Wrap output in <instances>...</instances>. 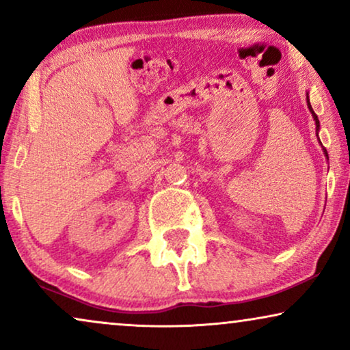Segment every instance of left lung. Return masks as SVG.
<instances>
[{
	"label": "left lung",
	"mask_w": 350,
	"mask_h": 350,
	"mask_svg": "<svg viewBox=\"0 0 350 350\" xmlns=\"http://www.w3.org/2000/svg\"><path fill=\"white\" fill-rule=\"evenodd\" d=\"M306 100H308V108H309V111H310V114H312V118H314V122H315V132H317V137H319V131H320V122H319V118H317V114L314 113L312 107H310V102H309V94H308V97H306ZM319 143H320V145H322V142H320V140H319ZM322 150H323V154H325V157H327V159H328L327 150H325L323 146H322Z\"/></svg>",
	"instance_id": "left-lung-1"
}]
</instances>
